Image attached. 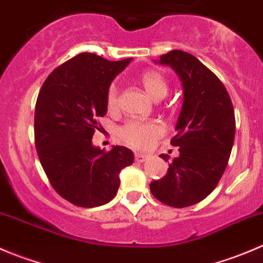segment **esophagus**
Returning <instances> with one entry per match:
<instances>
[{
	"instance_id": "34e87169",
	"label": "esophagus",
	"mask_w": 263,
	"mask_h": 263,
	"mask_svg": "<svg viewBox=\"0 0 263 263\" xmlns=\"http://www.w3.org/2000/svg\"><path fill=\"white\" fill-rule=\"evenodd\" d=\"M148 158H150V155H147V154H141V153L135 154V160H136L137 163H144V161L148 160Z\"/></svg>"
}]
</instances>
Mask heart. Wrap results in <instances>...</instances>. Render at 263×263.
<instances>
[{
    "instance_id": "obj_1",
    "label": "heart",
    "mask_w": 263,
    "mask_h": 263,
    "mask_svg": "<svg viewBox=\"0 0 263 263\" xmlns=\"http://www.w3.org/2000/svg\"><path fill=\"white\" fill-rule=\"evenodd\" d=\"M145 90L154 100H160L168 92V82L158 71H146L140 78ZM107 105L110 110L118 105V87L112 84L107 91ZM164 132L163 126L156 121H129L121 128L122 141L135 148H147Z\"/></svg>"
}]
</instances>
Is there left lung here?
<instances>
[{"label": "left lung", "instance_id": "obj_1", "mask_svg": "<svg viewBox=\"0 0 263 263\" xmlns=\"http://www.w3.org/2000/svg\"><path fill=\"white\" fill-rule=\"evenodd\" d=\"M155 63L178 75L183 103L171 141L179 156L163 178L150 183V191L165 205L187 208L208 197L224 174L234 144V109L222 82L191 53L171 50Z\"/></svg>", "mask_w": 263, "mask_h": 263}]
</instances>
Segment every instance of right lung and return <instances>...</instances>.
<instances>
[{"label":"right lung","instance_id":"obj_1","mask_svg":"<svg viewBox=\"0 0 263 263\" xmlns=\"http://www.w3.org/2000/svg\"><path fill=\"white\" fill-rule=\"evenodd\" d=\"M132 58L108 61L80 53L55 68L38 95L34 135L39 160L55 192L80 208L112 201L119 173L134 163V153L92 145L98 117L107 115V91Z\"/></svg>","mask_w":263,"mask_h":263}]
</instances>
